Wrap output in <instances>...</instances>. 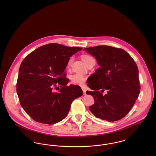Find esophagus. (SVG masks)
<instances>
[{
  "mask_svg": "<svg viewBox=\"0 0 156 156\" xmlns=\"http://www.w3.org/2000/svg\"><path fill=\"white\" fill-rule=\"evenodd\" d=\"M82 90H83V94H84V95H85V94H86V91H87V90H86V89H85V88L82 87Z\"/></svg>",
  "mask_w": 156,
  "mask_h": 156,
  "instance_id": "obj_1",
  "label": "esophagus"
}]
</instances>
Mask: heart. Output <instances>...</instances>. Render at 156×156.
<instances>
[{"mask_svg":"<svg viewBox=\"0 0 156 156\" xmlns=\"http://www.w3.org/2000/svg\"><path fill=\"white\" fill-rule=\"evenodd\" d=\"M82 59L87 66L90 61L94 60V59L89 55H83L82 56ZM73 59H74L73 57H71L69 59L68 63H67V67L68 68L71 66L72 63L73 62ZM70 79H71L72 83H73L74 85H78L82 86L85 83L87 77L85 76L80 74H73L72 76H71Z\"/></svg>","mask_w":156,"mask_h":156,"instance_id":"heart-1","label":"heart"}]
</instances>
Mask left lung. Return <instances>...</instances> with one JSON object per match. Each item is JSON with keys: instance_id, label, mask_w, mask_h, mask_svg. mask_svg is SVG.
I'll return each instance as SVG.
<instances>
[{"instance_id": "8db88e82", "label": "left lung", "mask_w": 156, "mask_h": 156, "mask_svg": "<svg viewBox=\"0 0 156 156\" xmlns=\"http://www.w3.org/2000/svg\"><path fill=\"white\" fill-rule=\"evenodd\" d=\"M95 58L100 67L87 85L95 103L89 109L94 116L109 122L119 120L132 109L140 87L139 71L132 56L125 50L108 45L84 48ZM100 91H99V90ZM106 90L107 93H102Z\"/></svg>"}]
</instances>
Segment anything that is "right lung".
I'll return each mask as SVG.
<instances>
[{
    "label": "right lung",
    "mask_w": 156,
    "mask_h": 156,
    "mask_svg": "<svg viewBox=\"0 0 156 156\" xmlns=\"http://www.w3.org/2000/svg\"><path fill=\"white\" fill-rule=\"evenodd\" d=\"M82 50L51 43L38 47L24 59L17 92L22 107L34 121L46 124L62 121L73 101L82 95L79 85L67 86L69 79L64 72L69 58ZM54 87L58 91L55 92Z\"/></svg>",
    "instance_id": "1"
}]
</instances>
